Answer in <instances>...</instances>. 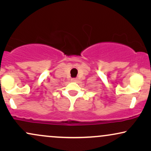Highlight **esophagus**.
Instances as JSON below:
<instances>
[{"instance_id": "1", "label": "esophagus", "mask_w": 151, "mask_h": 151, "mask_svg": "<svg viewBox=\"0 0 151 151\" xmlns=\"http://www.w3.org/2000/svg\"><path fill=\"white\" fill-rule=\"evenodd\" d=\"M71 81L77 82V78H72V79H71Z\"/></svg>"}]
</instances>
